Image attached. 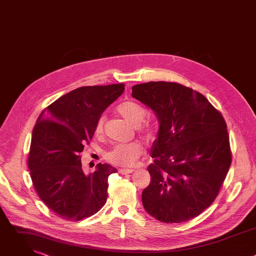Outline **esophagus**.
<instances>
[{
    "mask_svg": "<svg viewBox=\"0 0 256 256\" xmlns=\"http://www.w3.org/2000/svg\"><path fill=\"white\" fill-rule=\"evenodd\" d=\"M118 172L122 175H128V174H130L134 172V169H120Z\"/></svg>",
    "mask_w": 256,
    "mask_h": 256,
    "instance_id": "esophagus-1",
    "label": "esophagus"
}]
</instances>
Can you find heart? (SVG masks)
Returning a JSON list of instances; mask_svg holds the SVG:
<instances>
[{
    "label": "heart",
    "instance_id": "heart-1",
    "mask_svg": "<svg viewBox=\"0 0 256 256\" xmlns=\"http://www.w3.org/2000/svg\"><path fill=\"white\" fill-rule=\"evenodd\" d=\"M116 112L132 126H138V128L142 132L147 134H152V128L150 124H140L144 120L146 116H147V110H146V108L140 103L132 100L124 101L118 106ZM104 122L105 120L103 116H101L97 120V124L95 126L96 134H102ZM142 155V148L140 144L138 142L118 144H116L112 150H109L105 154V159L109 163L116 166L132 167L136 163V161Z\"/></svg>",
    "mask_w": 256,
    "mask_h": 256
}]
</instances>
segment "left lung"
Returning a JSON list of instances; mask_svg holds the SVG:
<instances>
[{"mask_svg": "<svg viewBox=\"0 0 256 256\" xmlns=\"http://www.w3.org/2000/svg\"><path fill=\"white\" fill-rule=\"evenodd\" d=\"M132 89L160 124L142 206L158 221L186 222L212 204L229 171L226 122L202 94L181 84L148 82Z\"/></svg>", "mask_w": 256, "mask_h": 256, "instance_id": "8db88e82", "label": "left lung"}]
</instances>
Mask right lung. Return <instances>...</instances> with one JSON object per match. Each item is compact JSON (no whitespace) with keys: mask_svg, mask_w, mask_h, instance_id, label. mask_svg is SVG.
I'll return each mask as SVG.
<instances>
[{"mask_svg":"<svg viewBox=\"0 0 256 256\" xmlns=\"http://www.w3.org/2000/svg\"><path fill=\"white\" fill-rule=\"evenodd\" d=\"M124 91V84L85 86L56 99L40 114L32 132L28 168L40 200L60 218L81 221L106 202L109 164L85 175L81 153L97 120Z\"/></svg>","mask_w":256,"mask_h":256,"instance_id":"obj_1","label":"right lung"}]
</instances>
